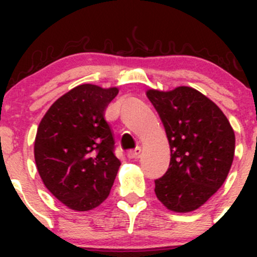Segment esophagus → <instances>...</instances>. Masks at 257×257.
<instances>
[{
    "instance_id": "34e87169",
    "label": "esophagus",
    "mask_w": 257,
    "mask_h": 257,
    "mask_svg": "<svg viewBox=\"0 0 257 257\" xmlns=\"http://www.w3.org/2000/svg\"><path fill=\"white\" fill-rule=\"evenodd\" d=\"M140 153H141V149L140 147H137V149L135 150H131V151H128V158L129 159H137L139 156H140Z\"/></svg>"
}]
</instances>
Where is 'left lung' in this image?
Masks as SVG:
<instances>
[{"mask_svg":"<svg viewBox=\"0 0 257 257\" xmlns=\"http://www.w3.org/2000/svg\"><path fill=\"white\" fill-rule=\"evenodd\" d=\"M146 95L170 146L169 168L155 181L156 196L174 213H191L227 179L234 158V131L219 106L194 88L147 89Z\"/></svg>","mask_w":257,"mask_h":257,"instance_id":"left-lung-1","label":"left lung"}]
</instances>
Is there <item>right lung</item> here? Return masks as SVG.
Wrapping results in <instances>:
<instances>
[{"label":"right lung","mask_w":257,"mask_h":257,"mask_svg":"<svg viewBox=\"0 0 257 257\" xmlns=\"http://www.w3.org/2000/svg\"><path fill=\"white\" fill-rule=\"evenodd\" d=\"M117 87L84 83L53 102L38 124L34 155L44 186L75 211L107 198L120 167L105 110Z\"/></svg>","instance_id":"obj_1"}]
</instances>
